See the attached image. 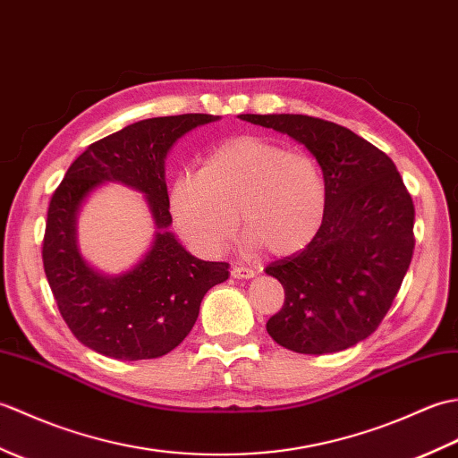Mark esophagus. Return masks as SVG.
I'll list each match as a JSON object with an SVG mask.
<instances>
[{
  "label": "esophagus",
  "instance_id": "1",
  "mask_svg": "<svg viewBox=\"0 0 458 458\" xmlns=\"http://www.w3.org/2000/svg\"><path fill=\"white\" fill-rule=\"evenodd\" d=\"M256 276V271L246 266H234L232 267V277L234 279H251Z\"/></svg>",
  "mask_w": 458,
  "mask_h": 458
}]
</instances>
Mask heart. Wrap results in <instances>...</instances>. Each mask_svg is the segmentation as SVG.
<instances>
[{"instance_id":"heart-1","label":"heart","mask_w":458,"mask_h":458,"mask_svg":"<svg viewBox=\"0 0 458 458\" xmlns=\"http://www.w3.org/2000/svg\"><path fill=\"white\" fill-rule=\"evenodd\" d=\"M169 207L179 234L202 256H218L232 244L238 216L250 250L291 256L317 236L327 184L310 155L240 135L210 149L200 171L174 177Z\"/></svg>"}]
</instances>
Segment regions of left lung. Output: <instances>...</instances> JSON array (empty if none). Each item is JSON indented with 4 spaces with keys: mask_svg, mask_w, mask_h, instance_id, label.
<instances>
[{
    "mask_svg": "<svg viewBox=\"0 0 458 458\" xmlns=\"http://www.w3.org/2000/svg\"><path fill=\"white\" fill-rule=\"evenodd\" d=\"M305 145L327 184V210L307 248L266 274L285 289L267 320L279 346L299 354L340 352L374 333L413 256V200L394 161L343 125L301 114H242Z\"/></svg>",
    "mask_w": 458,
    "mask_h": 458,
    "instance_id": "left-lung-1",
    "label": "left lung"
}]
</instances>
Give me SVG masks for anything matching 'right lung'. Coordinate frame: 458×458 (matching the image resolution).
<instances>
[{"label": "right lung", "instance_id": "obj_1", "mask_svg": "<svg viewBox=\"0 0 458 458\" xmlns=\"http://www.w3.org/2000/svg\"><path fill=\"white\" fill-rule=\"evenodd\" d=\"M220 115L182 114L135 122L92 143L68 167L47 212L45 276L58 310L84 346L115 360L159 358L177 348L199 318L202 297L230 277L226 261H204L169 230L165 159L184 133ZM106 182L144 194L156 232L133 268L110 276L80 251L78 214Z\"/></svg>", "mask_w": 458, "mask_h": 458}]
</instances>
